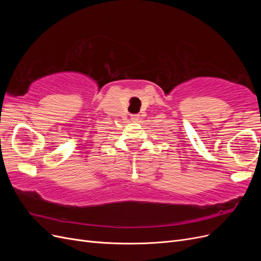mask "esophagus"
I'll return each mask as SVG.
<instances>
[{
  "mask_svg": "<svg viewBox=\"0 0 261 261\" xmlns=\"http://www.w3.org/2000/svg\"><path fill=\"white\" fill-rule=\"evenodd\" d=\"M130 118H132V121L136 122V121L139 120V115H138V114H132V115H130Z\"/></svg>",
  "mask_w": 261,
  "mask_h": 261,
  "instance_id": "esophagus-1",
  "label": "esophagus"
}]
</instances>
